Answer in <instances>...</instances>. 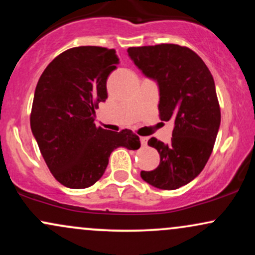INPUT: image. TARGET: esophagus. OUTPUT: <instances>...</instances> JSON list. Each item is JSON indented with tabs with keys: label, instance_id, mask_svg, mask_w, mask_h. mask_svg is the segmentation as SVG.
<instances>
[{
	"label": "esophagus",
	"instance_id": "34e87169",
	"mask_svg": "<svg viewBox=\"0 0 255 255\" xmlns=\"http://www.w3.org/2000/svg\"><path fill=\"white\" fill-rule=\"evenodd\" d=\"M140 141H141V145H147V141H148V137L147 136H141L140 137Z\"/></svg>",
	"mask_w": 255,
	"mask_h": 255
}]
</instances>
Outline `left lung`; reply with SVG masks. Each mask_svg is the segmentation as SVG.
Listing matches in <instances>:
<instances>
[{
	"label": "left lung",
	"instance_id": "obj_1",
	"mask_svg": "<svg viewBox=\"0 0 255 255\" xmlns=\"http://www.w3.org/2000/svg\"><path fill=\"white\" fill-rule=\"evenodd\" d=\"M127 51L137 68L158 83L159 119L175 124L169 144L156 137L148 140L160 162L154 170L140 175L159 189H177L200 174L215 146L221 108L213 77L198 54L187 46L158 44Z\"/></svg>",
	"mask_w": 255,
	"mask_h": 255
}]
</instances>
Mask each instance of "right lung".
Listing matches in <instances>:
<instances>
[{
  "label": "right lung",
  "instance_id": "obj_1",
  "mask_svg": "<svg viewBox=\"0 0 255 255\" xmlns=\"http://www.w3.org/2000/svg\"><path fill=\"white\" fill-rule=\"evenodd\" d=\"M118 64L114 49L77 46L55 57L38 80L31 129L52 176L68 188L97 182L115 148L140 147L131 130L118 133L95 124L98 104L108 98V77Z\"/></svg>",
  "mask_w": 255,
  "mask_h": 255
}]
</instances>
